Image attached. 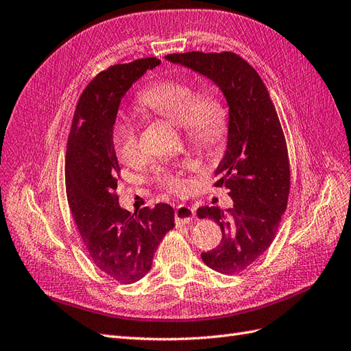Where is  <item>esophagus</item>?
<instances>
[{"instance_id": "esophagus-1", "label": "esophagus", "mask_w": 351, "mask_h": 351, "mask_svg": "<svg viewBox=\"0 0 351 351\" xmlns=\"http://www.w3.org/2000/svg\"><path fill=\"white\" fill-rule=\"evenodd\" d=\"M196 219V213L192 206L187 205H178L176 208V224H189L192 220Z\"/></svg>"}]
</instances>
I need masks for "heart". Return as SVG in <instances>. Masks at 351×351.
I'll use <instances>...</instances> for the list:
<instances>
[{
    "mask_svg": "<svg viewBox=\"0 0 351 351\" xmlns=\"http://www.w3.org/2000/svg\"><path fill=\"white\" fill-rule=\"evenodd\" d=\"M138 105L182 125L187 141L197 147H214L224 136L226 112L221 101L211 93H196L189 82L162 80L150 84L138 94ZM112 141L124 164L134 165L143 158L138 128L132 119H121L113 125ZM195 167L193 159L159 164L152 171V182L168 192H182L186 187L183 173Z\"/></svg>",
    "mask_w": 351,
    "mask_h": 351,
    "instance_id": "heart-1",
    "label": "heart"
}]
</instances>
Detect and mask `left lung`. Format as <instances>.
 Here are the masks:
<instances>
[{
	"label": "left lung",
	"instance_id": "1",
	"mask_svg": "<svg viewBox=\"0 0 351 351\" xmlns=\"http://www.w3.org/2000/svg\"><path fill=\"white\" fill-rule=\"evenodd\" d=\"M173 63L187 66L213 80L229 103V140L214 186L229 189L233 206H202L199 219L220 226L223 239L202 252L208 267L236 274L269 250L288 205L291 169L287 140L278 112L260 75L232 51H189L168 54Z\"/></svg>",
	"mask_w": 351,
	"mask_h": 351
}]
</instances>
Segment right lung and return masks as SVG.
I'll use <instances>...</instances> for the list:
<instances>
[{
    "label": "right lung",
    "mask_w": 351,
    "mask_h": 351,
    "mask_svg": "<svg viewBox=\"0 0 351 351\" xmlns=\"http://www.w3.org/2000/svg\"><path fill=\"white\" fill-rule=\"evenodd\" d=\"M156 58L113 64L85 87L66 145V196L90 260L110 279L134 283L152 267L164 236L174 227L168 204L131 214L118 204L121 168L112 141L121 99Z\"/></svg>",
    "instance_id": "obj_1"
}]
</instances>
